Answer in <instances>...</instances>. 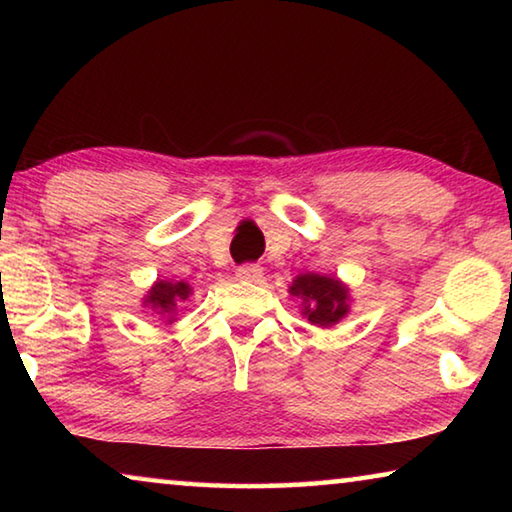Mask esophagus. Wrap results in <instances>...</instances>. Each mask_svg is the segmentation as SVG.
I'll use <instances>...</instances> for the list:
<instances>
[{
    "label": "esophagus",
    "mask_w": 512,
    "mask_h": 512,
    "mask_svg": "<svg viewBox=\"0 0 512 512\" xmlns=\"http://www.w3.org/2000/svg\"><path fill=\"white\" fill-rule=\"evenodd\" d=\"M237 277L244 282H259L264 277V268L257 264H244L237 268Z\"/></svg>",
    "instance_id": "34e87169"
}]
</instances>
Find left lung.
<instances>
[{"instance_id": "left-lung-1", "label": "left lung", "mask_w": 512, "mask_h": 512, "mask_svg": "<svg viewBox=\"0 0 512 512\" xmlns=\"http://www.w3.org/2000/svg\"><path fill=\"white\" fill-rule=\"evenodd\" d=\"M289 293L302 300V316L311 325L332 327L350 311V291L332 275H298L289 287Z\"/></svg>"}]
</instances>
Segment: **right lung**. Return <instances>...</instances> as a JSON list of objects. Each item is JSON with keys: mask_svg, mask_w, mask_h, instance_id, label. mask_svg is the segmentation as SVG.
<instances>
[{"mask_svg": "<svg viewBox=\"0 0 512 512\" xmlns=\"http://www.w3.org/2000/svg\"><path fill=\"white\" fill-rule=\"evenodd\" d=\"M192 293V287L187 282H173V280H158L149 289L144 298V307H151L155 314H160L162 318H167L169 323H173V314H176L178 302H185Z\"/></svg>", "mask_w": 512, "mask_h": 512, "instance_id": "add662e5", "label": "right lung"}]
</instances>
